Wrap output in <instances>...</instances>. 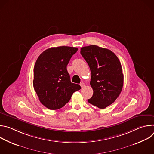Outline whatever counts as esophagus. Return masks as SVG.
Masks as SVG:
<instances>
[{
	"mask_svg": "<svg viewBox=\"0 0 154 154\" xmlns=\"http://www.w3.org/2000/svg\"><path fill=\"white\" fill-rule=\"evenodd\" d=\"M80 86H81L82 88H84L85 86V84L84 83H80Z\"/></svg>",
	"mask_w": 154,
	"mask_h": 154,
	"instance_id": "obj_1",
	"label": "esophagus"
}]
</instances>
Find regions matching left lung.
Returning a JSON list of instances; mask_svg holds the SVG:
<instances>
[{
	"instance_id": "1",
	"label": "left lung",
	"mask_w": 154,
	"mask_h": 154,
	"mask_svg": "<svg viewBox=\"0 0 154 154\" xmlns=\"http://www.w3.org/2000/svg\"><path fill=\"white\" fill-rule=\"evenodd\" d=\"M80 54L91 72L93 95L88 102L104 109L116 100L122 91L124 75L121 63L112 51L96 45L82 48Z\"/></svg>"
}]
</instances>
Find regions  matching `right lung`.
<instances>
[{"label":"right lung","mask_w":154,"mask_h":154,"mask_svg":"<svg viewBox=\"0 0 154 154\" xmlns=\"http://www.w3.org/2000/svg\"><path fill=\"white\" fill-rule=\"evenodd\" d=\"M78 49L68 46L51 48L38 57L34 66V90L41 103L55 110L66 104L72 94L81 89L71 83L67 65Z\"/></svg>","instance_id":"add662e5"}]
</instances>
